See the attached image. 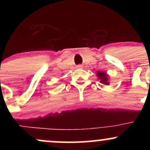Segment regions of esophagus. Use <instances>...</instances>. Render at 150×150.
Instances as JSON below:
<instances>
[{"mask_svg": "<svg viewBox=\"0 0 150 150\" xmlns=\"http://www.w3.org/2000/svg\"><path fill=\"white\" fill-rule=\"evenodd\" d=\"M82 66H81V65H78V67H81Z\"/></svg>", "mask_w": 150, "mask_h": 150, "instance_id": "obj_1", "label": "esophagus"}]
</instances>
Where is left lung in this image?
I'll return each mask as SVG.
<instances>
[{
	"instance_id": "left-lung-1",
	"label": "left lung",
	"mask_w": 150,
	"mask_h": 150,
	"mask_svg": "<svg viewBox=\"0 0 150 150\" xmlns=\"http://www.w3.org/2000/svg\"><path fill=\"white\" fill-rule=\"evenodd\" d=\"M97 76L98 77V80H100V83L104 85H109V79H108V75L106 74V72L104 71H98L97 72Z\"/></svg>"
}]
</instances>
